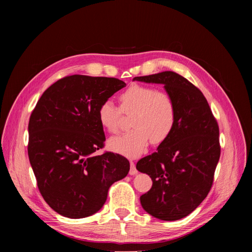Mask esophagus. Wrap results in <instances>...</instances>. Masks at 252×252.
I'll return each instance as SVG.
<instances>
[{
  "label": "esophagus",
  "instance_id": "obj_1",
  "mask_svg": "<svg viewBox=\"0 0 252 252\" xmlns=\"http://www.w3.org/2000/svg\"><path fill=\"white\" fill-rule=\"evenodd\" d=\"M136 173H138V170H136V168H135L134 163L130 159V170H129V174H130V175H134V174H136Z\"/></svg>",
  "mask_w": 252,
  "mask_h": 252
}]
</instances>
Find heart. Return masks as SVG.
I'll list each match as a JSON object with an SVG mask.
<instances>
[{
  "label": "heart",
  "instance_id": "b5f03b06",
  "mask_svg": "<svg viewBox=\"0 0 252 252\" xmlns=\"http://www.w3.org/2000/svg\"><path fill=\"white\" fill-rule=\"evenodd\" d=\"M121 108L112 101H104L97 117L103 128L110 133L120 129L122 112L133 113L131 131L111 138L108 147L126 157H138L147 149L149 142L161 144L169 138L177 120L172 98L163 91L144 85H131L120 95Z\"/></svg>",
  "mask_w": 252,
  "mask_h": 252
}]
</instances>
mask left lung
<instances>
[{
    "mask_svg": "<svg viewBox=\"0 0 252 252\" xmlns=\"http://www.w3.org/2000/svg\"><path fill=\"white\" fill-rule=\"evenodd\" d=\"M133 81L163 84L175 105L170 136L141 158L136 169L152 180L149 191L140 197L144 210L158 220H177L190 215L210 191L220 155L218 122L202 91L178 73L163 71Z\"/></svg>",
    "mask_w": 252,
    "mask_h": 252,
    "instance_id": "obj_1",
    "label": "left lung"
}]
</instances>
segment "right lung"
Listing matches in <instances>:
<instances>
[{
	"mask_svg": "<svg viewBox=\"0 0 252 252\" xmlns=\"http://www.w3.org/2000/svg\"><path fill=\"white\" fill-rule=\"evenodd\" d=\"M126 86L119 79L73 74L44 91L30 116L28 157L43 199L59 215L82 219L100 210L109 187L130 169L104 147L100 105Z\"/></svg>",
	"mask_w": 252,
	"mask_h": 252,
	"instance_id": "obj_1",
	"label": "right lung"
}]
</instances>
